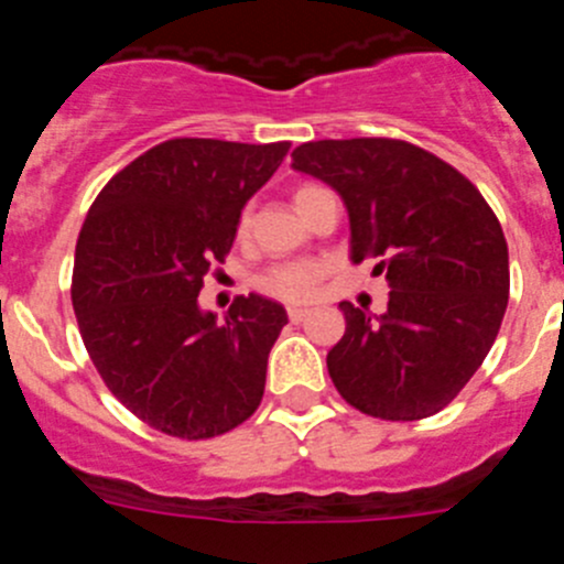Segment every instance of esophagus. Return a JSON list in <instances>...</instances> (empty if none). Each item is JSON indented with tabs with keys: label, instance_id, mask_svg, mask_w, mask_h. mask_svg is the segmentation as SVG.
<instances>
[{
	"label": "esophagus",
	"instance_id": "esophagus-1",
	"mask_svg": "<svg viewBox=\"0 0 564 564\" xmlns=\"http://www.w3.org/2000/svg\"><path fill=\"white\" fill-rule=\"evenodd\" d=\"M307 316H311V311H305V307H288V318H291L293 325H299V322H305Z\"/></svg>",
	"mask_w": 564,
	"mask_h": 564
}]
</instances>
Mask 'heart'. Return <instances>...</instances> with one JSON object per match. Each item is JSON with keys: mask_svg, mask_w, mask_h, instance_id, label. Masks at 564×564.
Listing matches in <instances>:
<instances>
[{"mask_svg": "<svg viewBox=\"0 0 564 564\" xmlns=\"http://www.w3.org/2000/svg\"><path fill=\"white\" fill-rule=\"evenodd\" d=\"M316 192H322V186H313V183L299 186L296 194H293L296 208L305 206ZM248 226H251V214L242 212L237 223L239 237H246ZM325 273H327V265L325 262H318V259H288V262H276V265L265 268V271L259 273L257 288L265 293V296L299 305V302H311V299L316 296Z\"/></svg>", "mask_w": 564, "mask_h": 564, "instance_id": "b5f03b06", "label": "heart"}]
</instances>
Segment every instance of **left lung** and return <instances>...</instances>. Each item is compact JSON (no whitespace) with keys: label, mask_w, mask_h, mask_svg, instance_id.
Segmentation results:
<instances>
[{"label":"left lung","mask_w":564,"mask_h":564,"mask_svg":"<svg viewBox=\"0 0 564 564\" xmlns=\"http://www.w3.org/2000/svg\"><path fill=\"white\" fill-rule=\"evenodd\" d=\"M293 169L341 194L352 262L378 259L387 313L341 302L344 336L327 352L338 395L381 421L449 406L480 370L508 307V246L477 186L437 154L398 138L311 141Z\"/></svg>","instance_id":"left-lung-1"}]
</instances>
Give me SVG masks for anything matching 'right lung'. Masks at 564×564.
Listing matches in <instances>:
<instances>
[{
	"instance_id": "obj_1",
	"label": "right lung",
	"mask_w": 564,
	"mask_h": 564,
	"mask_svg": "<svg viewBox=\"0 0 564 564\" xmlns=\"http://www.w3.org/2000/svg\"><path fill=\"white\" fill-rule=\"evenodd\" d=\"M288 149L172 138L112 174L89 206L69 285L82 341L107 390L163 435H226L262 401L285 307L237 296L217 325L197 296Z\"/></svg>"
}]
</instances>
